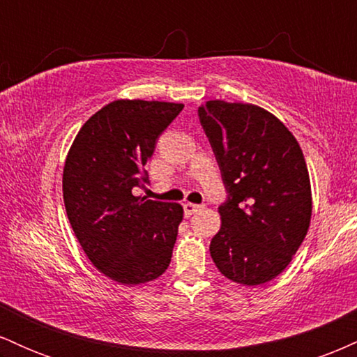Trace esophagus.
<instances>
[{
	"mask_svg": "<svg viewBox=\"0 0 357 357\" xmlns=\"http://www.w3.org/2000/svg\"><path fill=\"white\" fill-rule=\"evenodd\" d=\"M202 204H195V203H184V213H186V215H192V213H196V211H199L202 210Z\"/></svg>",
	"mask_w": 357,
	"mask_h": 357,
	"instance_id": "34e87169",
	"label": "esophagus"
}]
</instances>
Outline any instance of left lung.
Segmentation results:
<instances>
[{
	"label": "left lung",
	"instance_id": "obj_1",
	"mask_svg": "<svg viewBox=\"0 0 357 357\" xmlns=\"http://www.w3.org/2000/svg\"><path fill=\"white\" fill-rule=\"evenodd\" d=\"M198 116L228 192L211 258L236 284H265L284 272L309 230L304 154L292 132L257 105L210 100Z\"/></svg>",
	"mask_w": 357,
	"mask_h": 357
}]
</instances>
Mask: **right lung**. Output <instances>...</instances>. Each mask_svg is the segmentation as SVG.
Wrapping results in <instances>:
<instances>
[{
	"label": "right lung",
	"mask_w": 357,
	"mask_h": 357,
	"mask_svg": "<svg viewBox=\"0 0 357 357\" xmlns=\"http://www.w3.org/2000/svg\"><path fill=\"white\" fill-rule=\"evenodd\" d=\"M184 105L114 100L82 126L63 167V202L93 267L124 285L154 280L169 267L183 208L134 196L149 183L144 166Z\"/></svg>",
	"instance_id": "1"
}]
</instances>
